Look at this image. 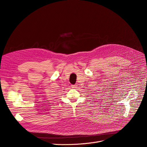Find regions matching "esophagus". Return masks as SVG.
Instances as JSON below:
<instances>
[{
  "mask_svg": "<svg viewBox=\"0 0 147 147\" xmlns=\"http://www.w3.org/2000/svg\"><path fill=\"white\" fill-rule=\"evenodd\" d=\"M71 88H77V85L76 84H71Z\"/></svg>",
  "mask_w": 147,
  "mask_h": 147,
  "instance_id": "obj_1",
  "label": "esophagus"
}]
</instances>
